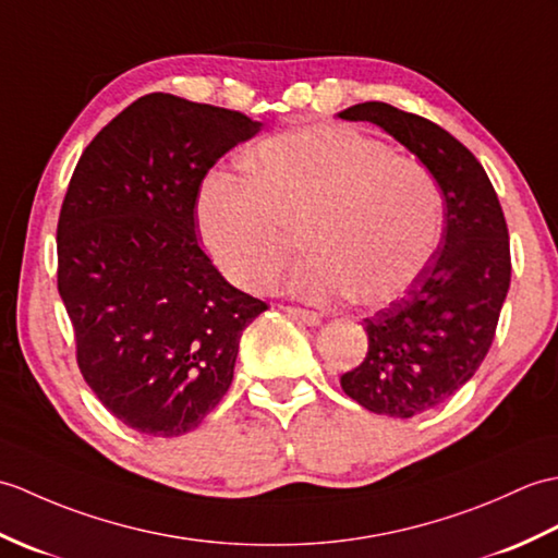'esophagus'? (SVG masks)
<instances>
[{
	"label": "esophagus",
	"instance_id": "34e87169",
	"mask_svg": "<svg viewBox=\"0 0 558 558\" xmlns=\"http://www.w3.org/2000/svg\"><path fill=\"white\" fill-rule=\"evenodd\" d=\"M281 311L287 313L289 317L303 322V325H307V327H317L319 322H322V315H317V313H313V311H303V307H291V305H287V307H281Z\"/></svg>",
	"mask_w": 558,
	"mask_h": 558
}]
</instances>
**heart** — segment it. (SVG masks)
Returning a JSON list of instances; mask_svg holds the SVG:
<instances>
[{
	"label": "heart",
	"mask_w": 558,
	"mask_h": 558,
	"mask_svg": "<svg viewBox=\"0 0 558 558\" xmlns=\"http://www.w3.org/2000/svg\"><path fill=\"white\" fill-rule=\"evenodd\" d=\"M243 174L213 171L197 193L205 251L243 289H267L303 231L287 287L313 303L381 307L435 257L444 201L432 171L349 126L317 123L255 145Z\"/></svg>",
	"instance_id": "heart-1"
}]
</instances>
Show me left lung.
<instances>
[{"instance_id":"8db88e82","label":"left lung","mask_w":558,"mask_h":558,"mask_svg":"<svg viewBox=\"0 0 558 558\" xmlns=\"http://www.w3.org/2000/svg\"><path fill=\"white\" fill-rule=\"evenodd\" d=\"M339 117L387 131L432 171L447 203L423 277L365 319V361L341 375V389L369 413L405 420L451 399L485 361L511 283L509 229L485 169L449 131L387 102Z\"/></svg>"}]
</instances>
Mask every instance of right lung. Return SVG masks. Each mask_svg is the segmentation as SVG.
I'll return each mask as SVG.
<instances>
[{
    "mask_svg": "<svg viewBox=\"0 0 558 558\" xmlns=\"http://www.w3.org/2000/svg\"><path fill=\"white\" fill-rule=\"evenodd\" d=\"M263 121L169 93L135 100L85 147L57 227L59 295L83 379L123 425L195 429L231 387L243 329L267 311L219 275L195 201Z\"/></svg>",
    "mask_w": 558,
    "mask_h": 558,
    "instance_id": "add662e5",
    "label": "right lung"
}]
</instances>
